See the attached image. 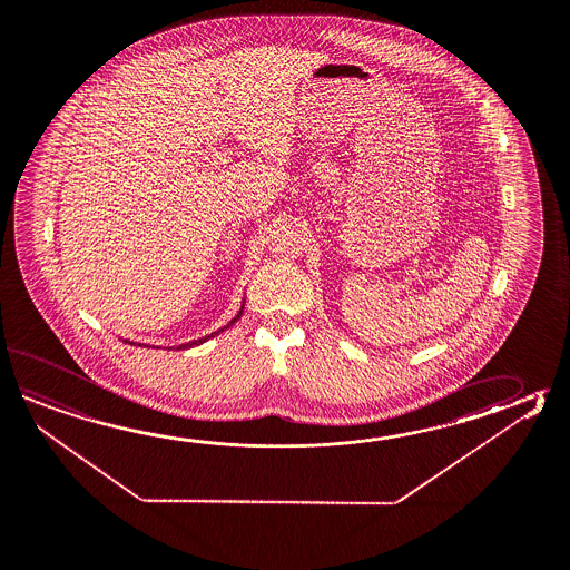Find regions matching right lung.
<instances>
[{
    "instance_id": "1",
    "label": "right lung",
    "mask_w": 570,
    "mask_h": 570,
    "mask_svg": "<svg viewBox=\"0 0 570 570\" xmlns=\"http://www.w3.org/2000/svg\"><path fill=\"white\" fill-rule=\"evenodd\" d=\"M244 304L245 301L244 303H242V308H239V313L235 314V318H232V321H229L227 325L222 326L219 331L210 333V335H207V337L195 338V341H188V343H183V345H178V347H176V351H180V348L198 347V345H203L205 341H209V338L215 337V335H219V333H223V331H227V328H229V326H232L233 323H235V321H239V318H242V314H244ZM126 343H129V345H136V343H131V341H126Z\"/></svg>"
}]
</instances>
